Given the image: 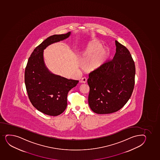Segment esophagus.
<instances>
[{
    "mask_svg": "<svg viewBox=\"0 0 160 160\" xmlns=\"http://www.w3.org/2000/svg\"><path fill=\"white\" fill-rule=\"evenodd\" d=\"M81 82L83 83H85L87 82V79H86V78H82L81 79Z\"/></svg>",
    "mask_w": 160,
    "mask_h": 160,
    "instance_id": "34e87169",
    "label": "esophagus"
}]
</instances>
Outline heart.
I'll use <instances>...</instances> for the list:
<instances>
[{
    "instance_id": "obj_1",
    "label": "heart",
    "mask_w": 160,
    "mask_h": 160,
    "mask_svg": "<svg viewBox=\"0 0 160 160\" xmlns=\"http://www.w3.org/2000/svg\"><path fill=\"white\" fill-rule=\"evenodd\" d=\"M108 51L102 47L99 42L93 41L89 43L80 58L84 63L86 70L91 72L99 69L106 62L108 58Z\"/></svg>"
}]
</instances>
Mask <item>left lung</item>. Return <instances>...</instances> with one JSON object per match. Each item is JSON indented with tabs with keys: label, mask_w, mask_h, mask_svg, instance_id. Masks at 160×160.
Listing matches in <instances>:
<instances>
[{
	"label": "left lung",
	"mask_w": 160,
	"mask_h": 160,
	"mask_svg": "<svg viewBox=\"0 0 160 160\" xmlns=\"http://www.w3.org/2000/svg\"><path fill=\"white\" fill-rule=\"evenodd\" d=\"M113 59L89 74L88 103L95 113L107 114L119 110L134 89L135 66L128 50L116 40Z\"/></svg>",
	"instance_id": "obj_1"
}]
</instances>
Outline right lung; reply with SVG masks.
<instances>
[{
	"label": "right lung",
	"mask_w": 160,
	"mask_h": 160,
	"mask_svg": "<svg viewBox=\"0 0 160 160\" xmlns=\"http://www.w3.org/2000/svg\"><path fill=\"white\" fill-rule=\"evenodd\" d=\"M70 35L69 32L47 38L34 50L25 68V83L30 102L36 109L48 115L56 116L65 110L68 93L79 81L52 73L45 64L44 50Z\"/></svg>",
	"instance_id": "obj_1"
}]
</instances>
